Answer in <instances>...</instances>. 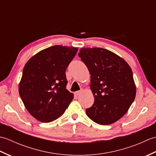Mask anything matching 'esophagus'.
I'll return each mask as SVG.
<instances>
[{
  "mask_svg": "<svg viewBox=\"0 0 156 156\" xmlns=\"http://www.w3.org/2000/svg\"><path fill=\"white\" fill-rule=\"evenodd\" d=\"M82 94V91H76L74 92V94L76 96H79Z\"/></svg>",
  "mask_w": 156,
  "mask_h": 156,
  "instance_id": "obj_1",
  "label": "esophagus"
}]
</instances>
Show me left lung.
I'll list each match as a JSON object with an SVG mask.
<instances>
[{
    "mask_svg": "<svg viewBox=\"0 0 156 156\" xmlns=\"http://www.w3.org/2000/svg\"><path fill=\"white\" fill-rule=\"evenodd\" d=\"M78 56L90 74L94 102L86 113L102 125H111L127 113L136 95L133 72L125 59L101 48H84Z\"/></svg>",
    "mask_w": 156,
    "mask_h": 156,
    "instance_id": "1",
    "label": "left lung"
}]
</instances>
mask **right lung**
Here are the masks:
<instances>
[{
	"label": "right lung",
	"mask_w": 156,
	"mask_h": 156,
	"mask_svg": "<svg viewBox=\"0 0 156 156\" xmlns=\"http://www.w3.org/2000/svg\"><path fill=\"white\" fill-rule=\"evenodd\" d=\"M77 48L54 45L29 59L23 70L19 92L25 108L43 122L60 117L74 98L66 89V70Z\"/></svg>",
	"instance_id": "add662e5"
}]
</instances>
